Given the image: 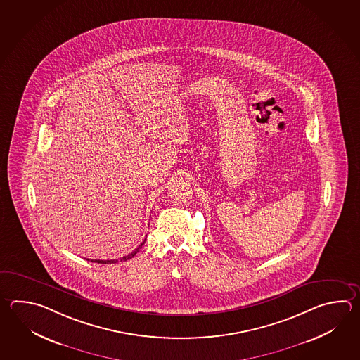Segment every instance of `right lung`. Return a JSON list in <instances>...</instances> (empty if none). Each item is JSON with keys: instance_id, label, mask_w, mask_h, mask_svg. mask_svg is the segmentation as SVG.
Here are the masks:
<instances>
[{"instance_id": "right-lung-1", "label": "right lung", "mask_w": 360, "mask_h": 360, "mask_svg": "<svg viewBox=\"0 0 360 360\" xmlns=\"http://www.w3.org/2000/svg\"><path fill=\"white\" fill-rule=\"evenodd\" d=\"M145 243V241L143 243H141L140 246L137 248V249L134 250V251H132L129 255H127V257H120L119 260H115V259H112V260H97V259H95V260H91V262H94V263H98V264H112V263H117V262H125V260H128V259H131V257H134L139 251H140L141 248H142V245ZM87 260H89V259H87Z\"/></svg>"}]
</instances>
